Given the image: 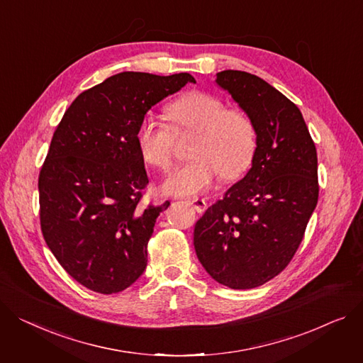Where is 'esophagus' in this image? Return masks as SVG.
Listing matches in <instances>:
<instances>
[{
	"label": "esophagus",
	"mask_w": 363,
	"mask_h": 363,
	"mask_svg": "<svg viewBox=\"0 0 363 363\" xmlns=\"http://www.w3.org/2000/svg\"><path fill=\"white\" fill-rule=\"evenodd\" d=\"M188 203H189L192 207H194V210H196L197 213H204L206 208H207V203H206L204 199H191V200H188Z\"/></svg>",
	"instance_id": "34e87169"
}]
</instances>
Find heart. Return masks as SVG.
<instances>
[{
  "mask_svg": "<svg viewBox=\"0 0 363 363\" xmlns=\"http://www.w3.org/2000/svg\"><path fill=\"white\" fill-rule=\"evenodd\" d=\"M175 133H199L191 162L177 166L166 177L162 189L169 196L191 197L208 189L217 174L235 179L250 167L257 133L250 116L240 109H228L214 94L189 91L167 108ZM137 146L149 164L166 171L174 157V131L153 116H144L135 134Z\"/></svg>",
  "mask_w": 363,
  "mask_h": 363,
  "instance_id": "b5f03b06",
  "label": "heart"
}]
</instances>
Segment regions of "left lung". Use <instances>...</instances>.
<instances>
[{
  "instance_id": "left-lung-1",
  "label": "left lung",
  "mask_w": 363,
  "mask_h": 363,
  "mask_svg": "<svg viewBox=\"0 0 363 363\" xmlns=\"http://www.w3.org/2000/svg\"><path fill=\"white\" fill-rule=\"evenodd\" d=\"M226 90L255 127L247 175L203 214L194 248L206 272L230 289L276 277L295 255L318 201L317 149L299 108L262 79L225 69Z\"/></svg>"
}]
</instances>
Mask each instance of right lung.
Listing matches in <instances>:
<instances>
[{
	"label": "right lung",
	"instance_id": "obj_1",
	"mask_svg": "<svg viewBox=\"0 0 363 363\" xmlns=\"http://www.w3.org/2000/svg\"><path fill=\"white\" fill-rule=\"evenodd\" d=\"M186 83H196L188 72H119L79 94L54 133L38 184L40 228L62 269L90 291L118 294L146 270L169 201L140 204L149 178L135 134L149 109Z\"/></svg>",
	"mask_w": 363,
	"mask_h": 363
}]
</instances>
